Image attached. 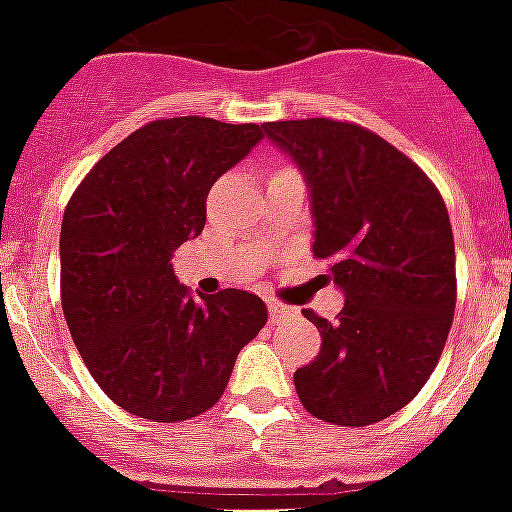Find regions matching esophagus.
Masks as SVG:
<instances>
[{"label": "esophagus", "instance_id": "34e87169", "mask_svg": "<svg viewBox=\"0 0 512 512\" xmlns=\"http://www.w3.org/2000/svg\"><path fill=\"white\" fill-rule=\"evenodd\" d=\"M268 314H271V320H287V317H295V306L271 301V304H268Z\"/></svg>", "mask_w": 512, "mask_h": 512}]
</instances>
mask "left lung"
<instances>
[{
  "instance_id": "8db88e82",
  "label": "left lung",
  "mask_w": 512,
  "mask_h": 512,
  "mask_svg": "<svg viewBox=\"0 0 512 512\" xmlns=\"http://www.w3.org/2000/svg\"><path fill=\"white\" fill-rule=\"evenodd\" d=\"M304 173L317 260L344 293L336 320L304 309L323 347L295 372L314 418L372 426L434 372L456 312V249L445 200L388 140L350 121H268Z\"/></svg>"
}]
</instances>
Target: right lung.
Here are the masks:
<instances>
[{"label":"right lung","mask_w":512,"mask_h":512,"mask_svg":"<svg viewBox=\"0 0 512 512\" xmlns=\"http://www.w3.org/2000/svg\"><path fill=\"white\" fill-rule=\"evenodd\" d=\"M260 140V124L149 121L89 170L64 208V320L121 410L154 423L203 415L266 325L263 298L230 287L198 301L170 263L203 233L208 189Z\"/></svg>","instance_id":"add662e5"}]
</instances>
